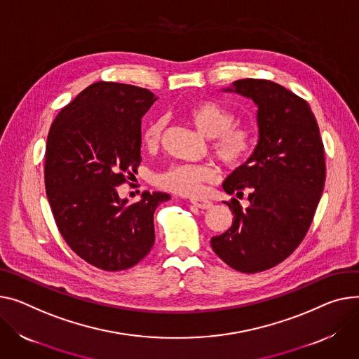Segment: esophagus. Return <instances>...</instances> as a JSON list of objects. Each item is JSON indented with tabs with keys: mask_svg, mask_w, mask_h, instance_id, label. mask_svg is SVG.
<instances>
[{
	"mask_svg": "<svg viewBox=\"0 0 359 359\" xmlns=\"http://www.w3.org/2000/svg\"><path fill=\"white\" fill-rule=\"evenodd\" d=\"M190 203L195 205L196 208L199 209H210L213 206V203L208 199H201V198H196V199H190Z\"/></svg>",
	"mask_w": 359,
	"mask_h": 359,
	"instance_id": "esophagus-1",
	"label": "esophagus"
}]
</instances>
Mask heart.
<instances>
[{
	"instance_id": "1",
	"label": "heart",
	"mask_w": 359,
	"mask_h": 359,
	"mask_svg": "<svg viewBox=\"0 0 359 359\" xmlns=\"http://www.w3.org/2000/svg\"><path fill=\"white\" fill-rule=\"evenodd\" d=\"M186 116L203 135L213 138L212 149L217 157L229 169L243 165L254 149V130L245 124H233L235 115L215 101H199L186 109ZM165 119L154 118L142 131V142L154 149L161 138ZM218 172L212 164H175L158 173L157 186L169 192L194 196L202 192L206 183L217 180Z\"/></svg>"
}]
</instances>
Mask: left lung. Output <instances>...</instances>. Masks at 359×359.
I'll use <instances>...</instances> for the list:
<instances>
[{"mask_svg": "<svg viewBox=\"0 0 359 359\" xmlns=\"http://www.w3.org/2000/svg\"><path fill=\"white\" fill-rule=\"evenodd\" d=\"M224 92L257 105L258 142L222 184L228 195L248 192L250 206L225 202L232 226L212 236L210 245L229 267L252 274L277 266L303 241L325 187V150L312 109L292 90L266 79H240Z\"/></svg>", "mask_w": 359, "mask_h": 359, "instance_id": "obj_1", "label": "left lung"}]
</instances>
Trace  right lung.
I'll return each mask as SVG.
<instances>
[{"instance_id": "1", "label": "right lung", "mask_w": 359, "mask_h": 359, "mask_svg": "<svg viewBox=\"0 0 359 359\" xmlns=\"http://www.w3.org/2000/svg\"><path fill=\"white\" fill-rule=\"evenodd\" d=\"M157 98L134 85L97 82L55 118L44 184L56 225L82 259L105 271L131 269L154 244L153 215L170 196L142 192L128 203L118 186L141 161V118Z\"/></svg>"}]
</instances>
